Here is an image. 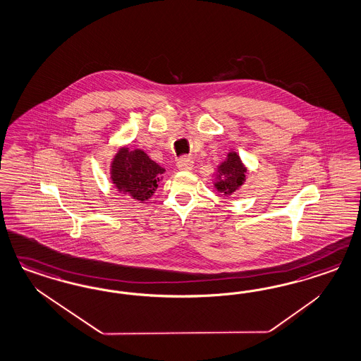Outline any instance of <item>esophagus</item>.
Returning <instances> with one entry per match:
<instances>
[{"label":"esophagus","mask_w":361,"mask_h":361,"mask_svg":"<svg viewBox=\"0 0 361 361\" xmlns=\"http://www.w3.org/2000/svg\"><path fill=\"white\" fill-rule=\"evenodd\" d=\"M176 166H178L179 170L190 171V170H192V167H194V161H192L190 157H182L180 159H178Z\"/></svg>","instance_id":"34e87169"}]
</instances>
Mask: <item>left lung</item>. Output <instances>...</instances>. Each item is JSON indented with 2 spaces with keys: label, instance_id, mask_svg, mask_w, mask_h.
Masks as SVG:
<instances>
[{
  "label": "left lung",
  "instance_id": "8db88e82",
  "mask_svg": "<svg viewBox=\"0 0 361 361\" xmlns=\"http://www.w3.org/2000/svg\"><path fill=\"white\" fill-rule=\"evenodd\" d=\"M245 170L243 163L236 152H230L227 159L219 166V180L215 183L218 191L233 194L245 182Z\"/></svg>",
  "mask_w": 361,
  "mask_h": 361
}]
</instances>
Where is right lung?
<instances>
[{"label": "right lung", "mask_w": 361, "mask_h": 361, "mask_svg": "<svg viewBox=\"0 0 361 361\" xmlns=\"http://www.w3.org/2000/svg\"><path fill=\"white\" fill-rule=\"evenodd\" d=\"M164 173L142 150L121 149L111 163V179L118 191L137 200H147L158 188Z\"/></svg>", "instance_id": "right-lung-1"}]
</instances>
